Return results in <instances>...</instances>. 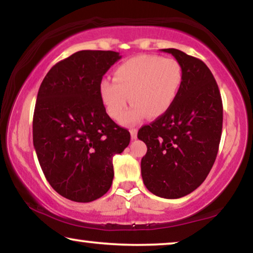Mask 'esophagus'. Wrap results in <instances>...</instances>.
I'll return each instance as SVG.
<instances>
[{"label":"esophagus","mask_w":253,"mask_h":253,"mask_svg":"<svg viewBox=\"0 0 253 253\" xmlns=\"http://www.w3.org/2000/svg\"><path fill=\"white\" fill-rule=\"evenodd\" d=\"M130 134H131V138H132V139H136V138H137V130L136 129H131Z\"/></svg>","instance_id":"esophagus-1"}]
</instances>
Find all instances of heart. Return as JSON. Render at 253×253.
Wrapping results in <instances>:
<instances>
[{
	"label": "heart",
	"mask_w": 253,
	"mask_h": 253,
	"mask_svg": "<svg viewBox=\"0 0 253 253\" xmlns=\"http://www.w3.org/2000/svg\"><path fill=\"white\" fill-rule=\"evenodd\" d=\"M113 79L100 83L102 105L107 114L119 122L130 97L133 107L124 113L121 123L132 126L145 115L158 119L171 108L182 88L183 69L175 58L137 55L121 63L114 70Z\"/></svg>",
	"instance_id": "1"
}]
</instances>
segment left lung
Returning a JSON list of instances; mask_svg holds the SVG:
<instances>
[{
  "label": "left lung",
  "mask_w": 253,
  "mask_h": 253,
  "mask_svg": "<svg viewBox=\"0 0 253 253\" xmlns=\"http://www.w3.org/2000/svg\"><path fill=\"white\" fill-rule=\"evenodd\" d=\"M162 50L182 65L183 84L171 108L138 131L147 146L140 167L148 191L176 199L195 191L210 174L219 151L223 107L202 60L175 48Z\"/></svg>",
  "instance_id": "1"
}]
</instances>
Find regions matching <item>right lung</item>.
I'll use <instances>...</instances> for the list:
<instances>
[{"label":"right lung","instance_id":"obj_1","mask_svg":"<svg viewBox=\"0 0 253 253\" xmlns=\"http://www.w3.org/2000/svg\"><path fill=\"white\" fill-rule=\"evenodd\" d=\"M121 58L112 50H81L54 65L38 92L33 145L55 191L77 203L100 198L112 186L113 157L130 143L100 99L103 75Z\"/></svg>","mask_w":253,"mask_h":253}]
</instances>
